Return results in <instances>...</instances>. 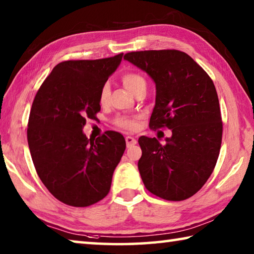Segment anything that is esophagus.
Here are the masks:
<instances>
[{
	"mask_svg": "<svg viewBox=\"0 0 254 254\" xmlns=\"http://www.w3.org/2000/svg\"><path fill=\"white\" fill-rule=\"evenodd\" d=\"M126 142H127V147L130 148V147H132V145H134L136 143V140L133 136L127 135L126 137Z\"/></svg>",
	"mask_w": 254,
	"mask_h": 254,
	"instance_id": "obj_1",
	"label": "esophagus"
}]
</instances>
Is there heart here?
Segmentation results:
<instances>
[{"instance_id":"heart-1","label":"heart","mask_w":254,"mask_h":254,"mask_svg":"<svg viewBox=\"0 0 254 254\" xmlns=\"http://www.w3.org/2000/svg\"><path fill=\"white\" fill-rule=\"evenodd\" d=\"M122 81L126 87L131 93H134L137 88L141 86H145V80L141 75L137 72H126L122 76ZM110 98V85L104 84L100 89V94H98V102L101 105H106ZM115 124L119 127L126 128V130H135L136 128V121L134 119L130 118H118L115 120Z\"/></svg>"}]
</instances>
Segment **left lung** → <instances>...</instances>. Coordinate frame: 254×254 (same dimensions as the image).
Masks as SVG:
<instances>
[{"mask_svg": "<svg viewBox=\"0 0 254 254\" xmlns=\"http://www.w3.org/2000/svg\"><path fill=\"white\" fill-rule=\"evenodd\" d=\"M124 59L156 83L150 128L173 132L163 144L156 137H139L137 168L144 186L162 199H187L207 182L220 154L223 123L213 80L179 50L132 51Z\"/></svg>", "mask_w": 254, "mask_h": 254, "instance_id": "left-lung-1", "label": "left lung"}]
</instances>
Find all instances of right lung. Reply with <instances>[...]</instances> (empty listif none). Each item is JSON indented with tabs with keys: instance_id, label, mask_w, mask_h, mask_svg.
Returning <instances> with one entry per match:
<instances>
[{
	"instance_id": "right-lung-1",
	"label": "right lung",
	"mask_w": 254,
	"mask_h": 254,
	"mask_svg": "<svg viewBox=\"0 0 254 254\" xmlns=\"http://www.w3.org/2000/svg\"><path fill=\"white\" fill-rule=\"evenodd\" d=\"M122 56L59 63L33 100L27 135L34 168L51 195L66 205L86 207L104 198L126 150L121 133L88 139L83 132L86 120L101 111L100 89Z\"/></svg>"
}]
</instances>
